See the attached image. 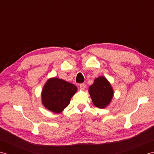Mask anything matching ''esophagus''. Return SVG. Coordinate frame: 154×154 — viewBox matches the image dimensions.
Returning <instances> with one entry per match:
<instances>
[{"instance_id":"obj_1","label":"esophagus","mask_w":154,"mask_h":154,"mask_svg":"<svg viewBox=\"0 0 154 154\" xmlns=\"http://www.w3.org/2000/svg\"><path fill=\"white\" fill-rule=\"evenodd\" d=\"M80 88L82 90H84L86 88V84L84 83H82L80 84Z\"/></svg>"}]
</instances>
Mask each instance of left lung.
<instances>
[{
	"instance_id": "1",
	"label": "left lung",
	"mask_w": 154,
	"mask_h": 154,
	"mask_svg": "<svg viewBox=\"0 0 154 154\" xmlns=\"http://www.w3.org/2000/svg\"><path fill=\"white\" fill-rule=\"evenodd\" d=\"M89 93L93 103L99 108H104L113 98L112 88L105 77H99L89 88Z\"/></svg>"
}]
</instances>
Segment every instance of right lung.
Segmentation results:
<instances>
[{
    "label": "right lung",
    "instance_id": "right-lung-1",
    "mask_svg": "<svg viewBox=\"0 0 154 154\" xmlns=\"http://www.w3.org/2000/svg\"><path fill=\"white\" fill-rule=\"evenodd\" d=\"M77 87L59 78L48 80L43 88L42 100L44 106L55 113H60L66 108Z\"/></svg>",
    "mask_w": 154,
    "mask_h": 154
}]
</instances>
